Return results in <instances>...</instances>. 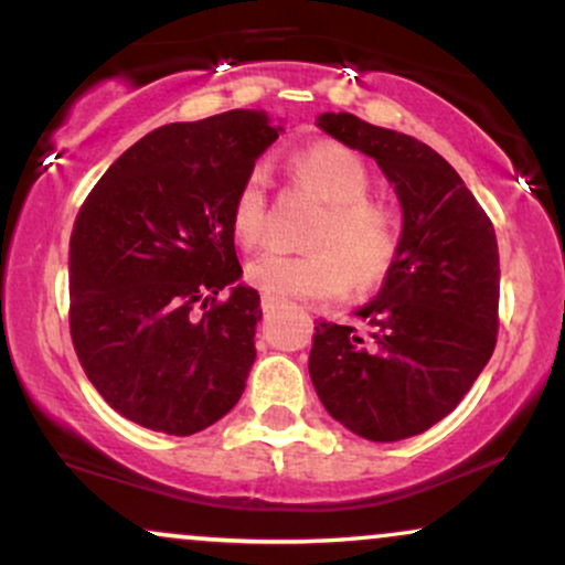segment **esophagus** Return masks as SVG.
I'll use <instances>...</instances> for the list:
<instances>
[{
    "label": "esophagus",
    "mask_w": 565,
    "mask_h": 565,
    "mask_svg": "<svg viewBox=\"0 0 565 565\" xmlns=\"http://www.w3.org/2000/svg\"><path fill=\"white\" fill-rule=\"evenodd\" d=\"M278 305H281V300H278V297H270V295H263V300H260V308L265 310V313H270V310H276Z\"/></svg>",
    "instance_id": "obj_1"
}]
</instances>
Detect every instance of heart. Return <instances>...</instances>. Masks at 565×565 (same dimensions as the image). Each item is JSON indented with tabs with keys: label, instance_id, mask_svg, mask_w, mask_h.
<instances>
[{
	"label": "heart",
	"instance_id": "1",
	"mask_svg": "<svg viewBox=\"0 0 565 565\" xmlns=\"http://www.w3.org/2000/svg\"><path fill=\"white\" fill-rule=\"evenodd\" d=\"M289 172L323 201L308 255L263 252L246 263V281L263 295L291 300H337L350 289L385 281L401 252V217L393 204L372 199L366 161L340 142H316L289 157ZM268 225V174H244L231 201V231L242 246H257Z\"/></svg>",
	"mask_w": 565,
	"mask_h": 565
}]
</instances>
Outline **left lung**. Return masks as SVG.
<instances>
[{
  "label": "left lung",
  "instance_id": "1",
  "mask_svg": "<svg viewBox=\"0 0 565 565\" xmlns=\"http://www.w3.org/2000/svg\"><path fill=\"white\" fill-rule=\"evenodd\" d=\"M316 125L377 161L404 210L398 260L377 297L355 310L366 334L321 321L308 361L337 423L393 444L454 412L494 353V225L449 161L423 140L345 111L321 114Z\"/></svg>",
  "mask_w": 565,
  "mask_h": 565
}]
</instances>
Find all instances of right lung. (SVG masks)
Segmentation results:
<instances>
[{
  "mask_svg": "<svg viewBox=\"0 0 565 565\" xmlns=\"http://www.w3.org/2000/svg\"><path fill=\"white\" fill-rule=\"evenodd\" d=\"M281 132L246 108L164 125L82 204L68 249L71 340L121 417L193 436L242 398L263 310L238 281L231 201Z\"/></svg>",
  "mask_w": 565,
  "mask_h": 565,
  "instance_id": "1",
  "label": "right lung"
}]
</instances>
